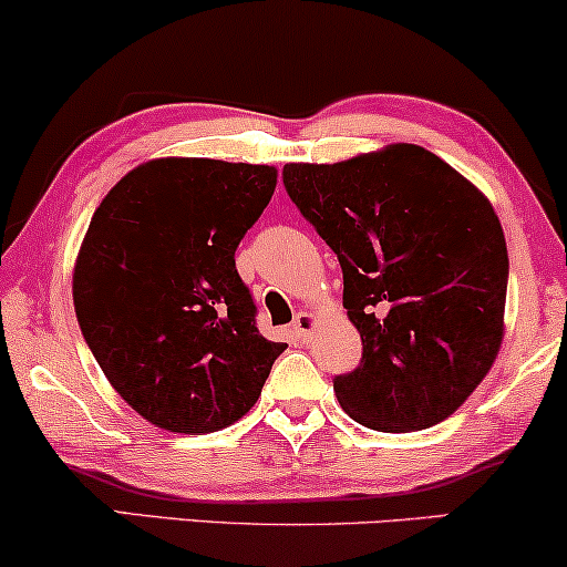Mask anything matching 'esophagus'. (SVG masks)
<instances>
[{
  "label": "esophagus",
  "mask_w": 567,
  "mask_h": 567,
  "mask_svg": "<svg viewBox=\"0 0 567 567\" xmlns=\"http://www.w3.org/2000/svg\"><path fill=\"white\" fill-rule=\"evenodd\" d=\"M318 328V318L312 316V312H299V316L295 318V326H291V333H295L297 339H310L312 331Z\"/></svg>",
  "instance_id": "obj_1"
}]
</instances>
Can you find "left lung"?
I'll return each instance as SVG.
<instances>
[{
  "label": "left lung",
  "instance_id": "1",
  "mask_svg": "<svg viewBox=\"0 0 567 567\" xmlns=\"http://www.w3.org/2000/svg\"><path fill=\"white\" fill-rule=\"evenodd\" d=\"M299 213L337 251L362 360L333 391L352 421L442 423L486 379L505 337L507 244L492 202L442 157L389 144L333 165H284Z\"/></svg>",
  "mask_w": 567,
  "mask_h": 567
}]
</instances>
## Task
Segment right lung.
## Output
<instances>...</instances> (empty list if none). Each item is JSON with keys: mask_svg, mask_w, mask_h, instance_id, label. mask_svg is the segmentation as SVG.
Segmentation results:
<instances>
[{"mask_svg": "<svg viewBox=\"0 0 567 567\" xmlns=\"http://www.w3.org/2000/svg\"><path fill=\"white\" fill-rule=\"evenodd\" d=\"M276 181L270 165L150 159L89 223L75 318L113 389L157 429L194 436L236 423L286 349L257 331L234 260Z\"/></svg>", "mask_w": 567, "mask_h": 567, "instance_id": "1", "label": "right lung"}]
</instances>
